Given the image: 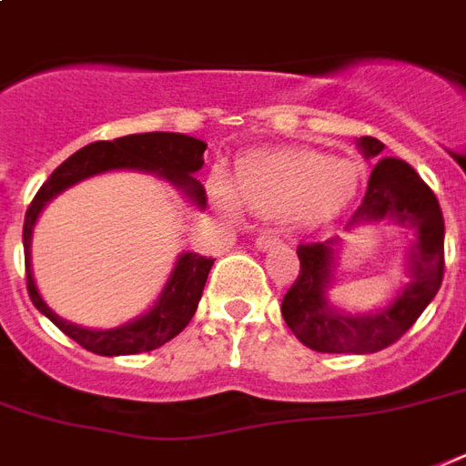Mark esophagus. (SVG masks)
Wrapping results in <instances>:
<instances>
[{
    "instance_id": "34e87169",
    "label": "esophagus",
    "mask_w": 466,
    "mask_h": 466,
    "mask_svg": "<svg viewBox=\"0 0 466 466\" xmlns=\"http://www.w3.org/2000/svg\"><path fill=\"white\" fill-rule=\"evenodd\" d=\"M278 244H280V239H278L276 234H270V232L261 234V237L256 239V248H258V251H268V248L278 247Z\"/></svg>"
}]
</instances>
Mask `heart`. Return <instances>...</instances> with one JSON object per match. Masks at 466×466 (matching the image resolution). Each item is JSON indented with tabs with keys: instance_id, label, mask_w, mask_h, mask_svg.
<instances>
[{
	"instance_id": "b5f03b06",
	"label": "heart",
	"mask_w": 466,
	"mask_h": 466,
	"mask_svg": "<svg viewBox=\"0 0 466 466\" xmlns=\"http://www.w3.org/2000/svg\"><path fill=\"white\" fill-rule=\"evenodd\" d=\"M358 188V167L348 159H326L302 149L256 152L239 161L234 193L225 181H212L215 203L234 212L239 198L248 210L285 215L305 227L321 225L350 203Z\"/></svg>"
}]
</instances>
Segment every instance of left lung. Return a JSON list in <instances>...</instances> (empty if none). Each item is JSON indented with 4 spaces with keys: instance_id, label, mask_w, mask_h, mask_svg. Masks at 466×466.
<instances>
[{
    "instance_id": "left-lung-1",
    "label": "left lung",
    "mask_w": 466,
    "mask_h": 466,
    "mask_svg": "<svg viewBox=\"0 0 466 466\" xmlns=\"http://www.w3.org/2000/svg\"><path fill=\"white\" fill-rule=\"evenodd\" d=\"M365 159H375L368 190L348 229L394 222L413 239L406 248V285L390 305L350 314L329 302V288L339 268V237L299 244V276L283 298V319L290 331L319 353H377L399 340L441 290L445 270V219L438 198L404 159L384 157L375 137L358 140Z\"/></svg>"
}]
</instances>
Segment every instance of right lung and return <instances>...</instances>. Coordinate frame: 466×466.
<instances>
[{
  "mask_svg": "<svg viewBox=\"0 0 466 466\" xmlns=\"http://www.w3.org/2000/svg\"><path fill=\"white\" fill-rule=\"evenodd\" d=\"M205 149H208V145L203 140L181 133H140L126 135V137L111 142H91L79 152H75L69 159L62 161L60 167L50 174V178L40 186L33 203L28 205L24 219V254L25 285H28L31 302L62 333H67L69 339L76 340L79 346L91 350V353L108 355V358L147 353V350H155L174 336H178L196 314L205 280H208V273H210L215 261L200 254H193V251H183L176 258V266L161 295L145 314L135 317L127 324L116 326V329H86V326L72 324V321L57 317L46 305V299L40 298L38 285L33 280L31 241L33 227L38 222L40 212L55 196H60L62 190H67L69 186H75L84 178L106 174V171L155 174L171 183L176 190H181V196L193 208L205 210L208 198H205L203 183L193 176L203 168Z\"/></svg>",
  "mask_w": 466,
  "mask_h": 466,
  "instance_id": "add662e5",
  "label": "right lung"
}]
</instances>
